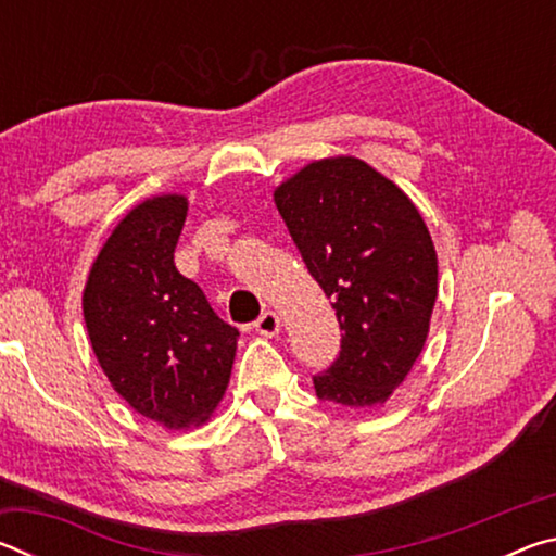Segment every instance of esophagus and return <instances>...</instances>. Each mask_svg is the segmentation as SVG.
<instances>
[{"label":"esophagus","instance_id":"1","mask_svg":"<svg viewBox=\"0 0 556 556\" xmlns=\"http://www.w3.org/2000/svg\"><path fill=\"white\" fill-rule=\"evenodd\" d=\"M255 331L260 333V336H267V338H271V336H277L279 331H281V318L275 314V312H265L262 314L257 321H255Z\"/></svg>","mask_w":556,"mask_h":556}]
</instances>
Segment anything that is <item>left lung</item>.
<instances>
[{"label":"left lung","instance_id":"left-lung-1","mask_svg":"<svg viewBox=\"0 0 556 556\" xmlns=\"http://www.w3.org/2000/svg\"><path fill=\"white\" fill-rule=\"evenodd\" d=\"M275 203L308 271L333 301L343 341L316 375L321 400L382 407L427 343L437 250L402 188L355 156H328L275 188Z\"/></svg>","mask_w":556,"mask_h":556}]
</instances>
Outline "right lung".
I'll return each mask as SVG.
<instances>
[{"mask_svg": "<svg viewBox=\"0 0 556 556\" xmlns=\"http://www.w3.org/2000/svg\"><path fill=\"white\" fill-rule=\"evenodd\" d=\"M186 213L181 193L135 205L102 244L83 289L92 353L112 390L168 431L213 417L240 336L174 265Z\"/></svg>", "mask_w": 556, "mask_h": 556, "instance_id": "add662e5", "label": "right lung"}]
</instances>
